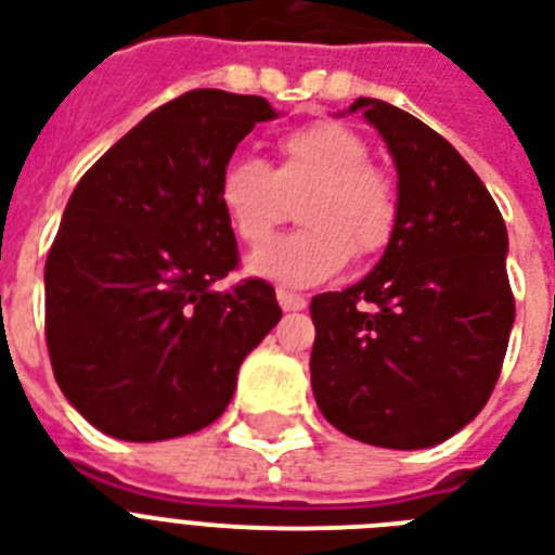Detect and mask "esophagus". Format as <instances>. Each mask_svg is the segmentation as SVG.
I'll return each instance as SVG.
<instances>
[{"instance_id": "34e87169", "label": "esophagus", "mask_w": 555, "mask_h": 555, "mask_svg": "<svg viewBox=\"0 0 555 555\" xmlns=\"http://www.w3.org/2000/svg\"><path fill=\"white\" fill-rule=\"evenodd\" d=\"M276 299L282 305V311H302L308 299L302 294H294V291H287V287H279Z\"/></svg>"}]
</instances>
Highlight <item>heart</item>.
Masks as SVG:
<instances>
[{"label": "heart", "instance_id": "heart-1", "mask_svg": "<svg viewBox=\"0 0 555 555\" xmlns=\"http://www.w3.org/2000/svg\"><path fill=\"white\" fill-rule=\"evenodd\" d=\"M369 143L337 120L296 126L276 141V167L256 158L230 160L218 178V204L235 238L261 247L291 216L305 227L250 259L259 276L313 285L343 270L354 253L374 259L397 230L391 178L369 164Z\"/></svg>", "mask_w": 555, "mask_h": 555}]
</instances>
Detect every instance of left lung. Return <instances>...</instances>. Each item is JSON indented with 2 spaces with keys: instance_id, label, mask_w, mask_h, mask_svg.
Returning a JSON list of instances; mask_svg holds the SVG:
<instances>
[{
  "instance_id": "obj_1",
  "label": "left lung",
  "mask_w": 555,
  "mask_h": 555,
  "mask_svg": "<svg viewBox=\"0 0 555 555\" xmlns=\"http://www.w3.org/2000/svg\"><path fill=\"white\" fill-rule=\"evenodd\" d=\"M397 164V230L363 282L311 299V383L348 438L426 449L464 429L499 383L516 299L507 227L435 129L360 98Z\"/></svg>"
}]
</instances>
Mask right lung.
Listing matches in <instances>:
<instances>
[{"label": "right lung", "mask_w": 555, "mask_h": 555, "mask_svg": "<svg viewBox=\"0 0 555 555\" xmlns=\"http://www.w3.org/2000/svg\"><path fill=\"white\" fill-rule=\"evenodd\" d=\"M264 98L192 89L74 186L46 259V346L77 412L112 438H181L224 414L244 357L282 320L264 279L218 287L238 244L218 178Z\"/></svg>", "instance_id": "right-lung-1"}]
</instances>
